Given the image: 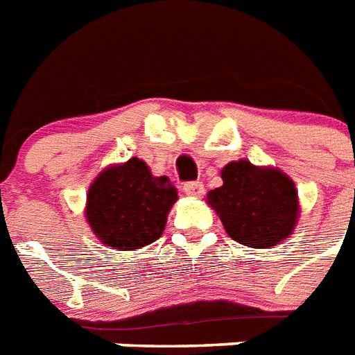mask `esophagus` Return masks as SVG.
Instances as JSON below:
<instances>
[{"mask_svg": "<svg viewBox=\"0 0 355 355\" xmlns=\"http://www.w3.org/2000/svg\"><path fill=\"white\" fill-rule=\"evenodd\" d=\"M183 192L191 198H200V196H203V185L200 181H189L183 185Z\"/></svg>", "mask_w": 355, "mask_h": 355, "instance_id": "34e87169", "label": "esophagus"}]
</instances>
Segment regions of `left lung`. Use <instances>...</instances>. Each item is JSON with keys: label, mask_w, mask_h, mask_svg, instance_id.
<instances>
[{"label": "left lung", "mask_w": 355, "mask_h": 355, "mask_svg": "<svg viewBox=\"0 0 355 355\" xmlns=\"http://www.w3.org/2000/svg\"><path fill=\"white\" fill-rule=\"evenodd\" d=\"M222 180V187L207 194V203L216 211L232 240L268 249L293 232L299 196L284 172L240 159L225 164Z\"/></svg>", "instance_id": "8db88e82"}]
</instances>
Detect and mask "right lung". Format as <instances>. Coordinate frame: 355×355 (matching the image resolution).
<instances>
[{"label": "right lung", "instance_id": "1", "mask_svg": "<svg viewBox=\"0 0 355 355\" xmlns=\"http://www.w3.org/2000/svg\"><path fill=\"white\" fill-rule=\"evenodd\" d=\"M178 200L168 178L152 175L146 163L132 157L102 170L87 192L86 220L104 245L132 251L163 234Z\"/></svg>", "mask_w": 355, "mask_h": 355}]
</instances>
